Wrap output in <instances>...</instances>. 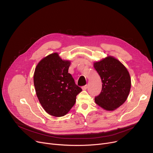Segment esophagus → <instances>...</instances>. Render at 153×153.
<instances>
[{
	"label": "esophagus",
	"mask_w": 153,
	"mask_h": 153,
	"mask_svg": "<svg viewBox=\"0 0 153 153\" xmlns=\"http://www.w3.org/2000/svg\"><path fill=\"white\" fill-rule=\"evenodd\" d=\"M82 90H86L87 89V85H84L82 87Z\"/></svg>",
	"instance_id": "esophagus-1"
}]
</instances>
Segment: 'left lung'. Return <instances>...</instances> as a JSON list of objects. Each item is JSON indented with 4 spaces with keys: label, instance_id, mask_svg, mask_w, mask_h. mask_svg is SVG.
I'll return each mask as SVG.
<instances>
[{
    "label": "left lung",
    "instance_id": "8db88e82",
    "mask_svg": "<svg viewBox=\"0 0 153 153\" xmlns=\"http://www.w3.org/2000/svg\"><path fill=\"white\" fill-rule=\"evenodd\" d=\"M94 66L100 76L102 88L95 102L106 110H114L126 101L131 88L129 72L123 64L112 56L95 62Z\"/></svg>",
    "mask_w": 153,
    "mask_h": 153
}]
</instances>
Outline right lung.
I'll use <instances>...</instances> for the list:
<instances>
[{
  "label": "right lung",
  "instance_id": "1",
  "mask_svg": "<svg viewBox=\"0 0 153 153\" xmlns=\"http://www.w3.org/2000/svg\"><path fill=\"white\" fill-rule=\"evenodd\" d=\"M70 64L54 53L40 61L35 70L37 97L44 110L54 117L66 115L75 104L77 95L82 91L68 73Z\"/></svg>",
  "mask_w": 153,
  "mask_h": 153
}]
</instances>
